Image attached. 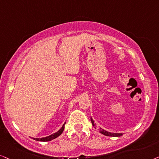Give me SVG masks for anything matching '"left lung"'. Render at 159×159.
Returning a JSON list of instances; mask_svg holds the SVG:
<instances>
[{
    "mask_svg": "<svg viewBox=\"0 0 159 159\" xmlns=\"http://www.w3.org/2000/svg\"><path fill=\"white\" fill-rule=\"evenodd\" d=\"M91 123H92L93 126L95 127L96 129H98V127L96 126V125L94 124V121H93V120L92 118L91 117ZM99 131L100 133L103 134V135H106V136H111V137H119V136H122V133H109V132H107L106 130H104V129H102L101 127H99Z\"/></svg>",
    "mask_w": 159,
    "mask_h": 159,
    "instance_id": "obj_1",
    "label": "left lung"
}]
</instances>
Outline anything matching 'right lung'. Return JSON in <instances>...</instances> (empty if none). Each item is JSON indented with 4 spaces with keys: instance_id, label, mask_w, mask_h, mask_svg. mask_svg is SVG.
I'll list each match as a JSON object with an SVG mask.
<instances>
[{
    "instance_id": "1",
    "label": "right lung",
    "mask_w": 159,
    "mask_h": 159,
    "mask_svg": "<svg viewBox=\"0 0 159 159\" xmlns=\"http://www.w3.org/2000/svg\"><path fill=\"white\" fill-rule=\"evenodd\" d=\"M65 125H66V122L63 124L62 125L61 128H60L59 130L57 132H56L55 133H53L52 135L48 136V137H45V138H32L34 140H37V141H43V142H45V141H50V140H52L53 139H55V138H57L58 136H60L61 135L62 132L64 130V128H65Z\"/></svg>"
}]
</instances>
